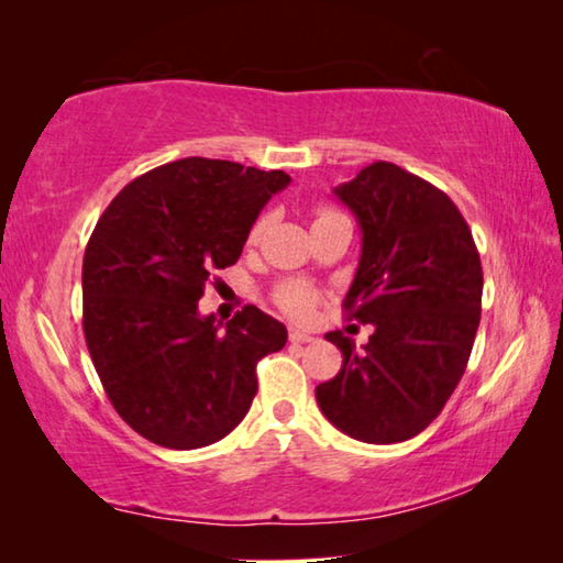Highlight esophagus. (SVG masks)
Masks as SVG:
<instances>
[{"instance_id":"esophagus-1","label":"esophagus","mask_w":563,"mask_h":563,"mask_svg":"<svg viewBox=\"0 0 563 563\" xmlns=\"http://www.w3.org/2000/svg\"><path fill=\"white\" fill-rule=\"evenodd\" d=\"M288 338H290V342L292 345H308V342H312L316 338L310 335V332H302V330H298V328H290V332H288Z\"/></svg>"}]
</instances>
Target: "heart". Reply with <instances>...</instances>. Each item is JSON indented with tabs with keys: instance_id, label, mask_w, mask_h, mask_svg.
Returning <instances> with one entry per match:
<instances>
[{
	"instance_id": "obj_1",
	"label": "heart",
	"mask_w": 563,
	"mask_h": 563,
	"mask_svg": "<svg viewBox=\"0 0 563 563\" xmlns=\"http://www.w3.org/2000/svg\"><path fill=\"white\" fill-rule=\"evenodd\" d=\"M332 216H340V213L332 211V208H318L316 223L318 221H325V218H332ZM265 225H268V216H261L258 221L253 223L251 233H247V238H251V243L258 241V238L265 231ZM316 300H318V292L312 290L308 283H302V280H288V283H283L278 290H275V302H278L280 308L288 312V316L298 318V320L310 316L312 308H316Z\"/></svg>"
}]
</instances>
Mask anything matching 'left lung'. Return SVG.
<instances>
[{
  "label": "left lung",
  "instance_id": "left-lung-1",
  "mask_svg": "<svg viewBox=\"0 0 563 563\" xmlns=\"http://www.w3.org/2000/svg\"><path fill=\"white\" fill-rule=\"evenodd\" d=\"M335 196L362 231L342 308L375 332L360 352L340 330L328 332L342 367L316 399L352 440L405 442L430 427L466 369L482 316L479 253L452 198L387 161Z\"/></svg>",
  "mask_w": 563,
  "mask_h": 563
}]
</instances>
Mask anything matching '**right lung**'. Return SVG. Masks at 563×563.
Wrapping results in <instances>:
<instances>
[{"label":"right lung","instance_id":"obj_1","mask_svg":"<svg viewBox=\"0 0 563 563\" xmlns=\"http://www.w3.org/2000/svg\"><path fill=\"white\" fill-rule=\"evenodd\" d=\"M285 170L190 156L133 178L84 253V338L111 405L133 432L198 450L251 409L255 365L288 330L255 305L233 320L198 312L206 283L241 258Z\"/></svg>","mask_w":563,"mask_h":563}]
</instances>
